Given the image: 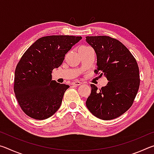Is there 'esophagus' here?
Here are the masks:
<instances>
[{
    "mask_svg": "<svg viewBox=\"0 0 154 154\" xmlns=\"http://www.w3.org/2000/svg\"><path fill=\"white\" fill-rule=\"evenodd\" d=\"M72 84L74 85H77V86H78V85H80L81 84H82V83L79 82V81H75V82H72Z\"/></svg>",
    "mask_w": 154,
    "mask_h": 154,
    "instance_id": "34e87169",
    "label": "esophagus"
}]
</instances>
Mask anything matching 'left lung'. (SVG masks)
Segmentation results:
<instances>
[{
    "instance_id": "8db88e82",
    "label": "left lung",
    "mask_w": 154,
    "mask_h": 154,
    "mask_svg": "<svg viewBox=\"0 0 154 154\" xmlns=\"http://www.w3.org/2000/svg\"><path fill=\"white\" fill-rule=\"evenodd\" d=\"M97 57V69L109 82L100 90L91 84L85 104L90 113L103 120L118 118L132 106L139 88V70L136 60L120 41L107 36H86Z\"/></svg>"
}]
</instances>
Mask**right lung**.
I'll return each instance as SVG.
<instances>
[{"mask_svg":"<svg viewBox=\"0 0 154 154\" xmlns=\"http://www.w3.org/2000/svg\"><path fill=\"white\" fill-rule=\"evenodd\" d=\"M82 38L69 35L43 36L26 51L15 69L14 92L27 116L43 120L60 107L69 85L51 80V72L60 66L66 54Z\"/></svg>","mask_w":154,"mask_h":154,"instance_id":"obj_1","label":"right lung"}]
</instances>
